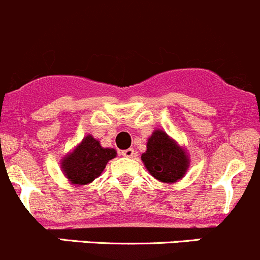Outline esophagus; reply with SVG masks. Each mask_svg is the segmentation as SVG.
<instances>
[{
    "label": "esophagus",
    "instance_id": "esophagus-1",
    "mask_svg": "<svg viewBox=\"0 0 260 260\" xmlns=\"http://www.w3.org/2000/svg\"><path fill=\"white\" fill-rule=\"evenodd\" d=\"M122 155L126 156V158H133L134 155H135V151H134V149H126V150H122Z\"/></svg>",
    "mask_w": 260,
    "mask_h": 260
}]
</instances>
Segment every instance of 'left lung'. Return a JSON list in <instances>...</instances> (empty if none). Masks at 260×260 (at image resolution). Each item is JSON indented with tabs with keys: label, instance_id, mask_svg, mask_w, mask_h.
I'll list each match as a JSON object with an SVG mask.
<instances>
[{
	"label": "left lung",
	"instance_id": "obj_1",
	"mask_svg": "<svg viewBox=\"0 0 260 260\" xmlns=\"http://www.w3.org/2000/svg\"><path fill=\"white\" fill-rule=\"evenodd\" d=\"M141 160L156 181L169 184L181 181L191 163L188 151L161 129L154 130L149 136Z\"/></svg>",
	"mask_w": 260,
	"mask_h": 260
}]
</instances>
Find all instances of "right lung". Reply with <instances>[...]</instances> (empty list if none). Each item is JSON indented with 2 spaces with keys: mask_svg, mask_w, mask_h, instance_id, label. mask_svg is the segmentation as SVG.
<instances>
[{
  "mask_svg": "<svg viewBox=\"0 0 260 260\" xmlns=\"http://www.w3.org/2000/svg\"><path fill=\"white\" fill-rule=\"evenodd\" d=\"M117 155L114 148H104L91 134L72 149L60 160V168L69 183L87 186L101 176L109 160Z\"/></svg>",
  "mask_w": 260,
  "mask_h": 260,
  "instance_id": "add662e5",
  "label": "right lung"
}]
</instances>
